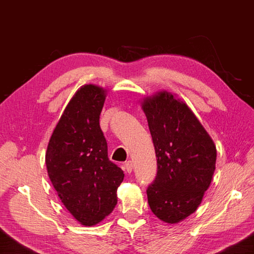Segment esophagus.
<instances>
[{
	"mask_svg": "<svg viewBox=\"0 0 254 254\" xmlns=\"http://www.w3.org/2000/svg\"><path fill=\"white\" fill-rule=\"evenodd\" d=\"M124 169H126L127 173H128V174H131V173H132V169H133V163H132V161H131V160H128V161H127L126 163H124Z\"/></svg>",
	"mask_w": 254,
	"mask_h": 254,
	"instance_id": "1",
	"label": "esophagus"
}]
</instances>
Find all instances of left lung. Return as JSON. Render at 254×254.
Instances as JSON below:
<instances>
[{
  "instance_id": "left-lung-1",
  "label": "left lung",
  "mask_w": 254,
  "mask_h": 254,
  "mask_svg": "<svg viewBox=\"0 0 254 254\" xmlns=\"http://www.w3.org/2000/svg\"><path fill=\"white\" fill-rule=\"evenodd\" d=\"M142 110L158 165L148 203L159 220L175 224L200 205L215 171L216 147L186 103L171 93L145 97Z\"/></svg>"
}]
</instances>
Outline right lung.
Segmentation results:
<instances>
[{
  "label": "right lung",
  "mask_w": 254,
  "mask_h": 254,
  "mask_svg": "<svg viewBox=\"0 0 254 254\" xmlns=\"http://www.w3.org/2000/svg\"><path fill=\"white\" fill-rule=\"evenodd\" d=\"M105 97L100 86H81L60 117L46 152L48 176L60 200L85 226L97 224L114 209L124 178L107 157L100 127Z\"/></svg>",
  "instance_id": "add662e5"
}]
</instances>
